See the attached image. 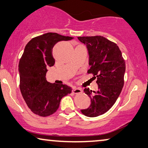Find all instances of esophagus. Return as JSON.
Segmentation results:
<instances>
[{"instance_id":"1","label":"esophagus","mask_w":148,"mask_h":148,"mask_svg":"<svg viewBox=\"0 0 148 148\" xmlns=\"http://www.w3.org/2000/svg\"><path fill=\"white\" fill-rule=\"evenodd\" d=\"M72 92L74 94H78V93H82V90L81 88H73V90H72Z\"/></svg>"}]
</instances>
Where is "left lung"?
<instances>
[{
  "mask_svg": "<svg viewBox=\"0 0 148 148\" xmlns=\"http://www.w3.org/2000/svg\"><path fill=\"white\" fill-rule=\"evenodd\" d=\"M86 45L89 55L88 74H92L99 90L97 92L84 88L90 98L88 109L81 110L82 114L95 117L107 112L115 104L124 85L125 62L117 45L103 36L78 37Z\"/></svg>",
  "mask_w": 148,
  "mask_h": 148,
  "instance_id": "left-lung-1",
  "label": "left lung"
}]
</instances>
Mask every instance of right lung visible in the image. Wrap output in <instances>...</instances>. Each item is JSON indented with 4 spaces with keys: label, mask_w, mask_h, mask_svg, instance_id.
I'll return each instance as SVG.
<instances>
[{
    "label": "right lung",
    "mask_w": 148,
    "mask_h": 148,
    "mask_svg": "<svg viewBox=\"0 0 148 148\" xmlns=\"http://www.w3.org/2000/svg\"><path fill=\"white\" fill-rule=\"evenodd\" d=\"M73 37L47 33L31 39L25 47L18 64L20 90L28 107L35 115L47 116L57 111L62 97L72 92L66 84L49 83L45 76L47 68L53 66L54 45Z\"/></svg>",
    "instance_id": "right-lung-1"
}]
</instances>
